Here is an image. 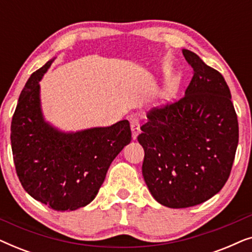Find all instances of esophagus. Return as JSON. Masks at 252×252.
<instances>
[{
    "mask_svg": "<svg viewBox=\"0 0 252 252\" xmlns=\"http://www.w3.org/2000/svg\"><path fill=\"white\" fill-rule=\"evenodd\" d=\"M129 123H130V129H132V134H133V139L135 140L136 136L139 135L140 133V122L139 119L136 118H130Z\"/></svg>",
    "mask_w": 252,
    "mask_h": 252,
    "instance_id": "obj_1",
    "label": "esophagus"
}]
</instances>
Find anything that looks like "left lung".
<instances>
[{
	"mask_svg": "<svg viewBox=\"0 0 252 252\" xmlns=\"http://www.w3.org/2000/svg\"><path fill=\"white\" fill-rule=\"evenodd\" d=\"M182 54L194 70L185 96L150 110L137 136L144 181L154 198L172 209L201 204L221 190L239 143L225 79L192 51Z\"/></svg>",
	"mask_w": 252,
	"mask_h": 252,
	"instance_id": "obj_1",
	"label": "left lung"
}]
</instances>
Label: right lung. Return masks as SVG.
I'll list each match as a JSON object with an SVG mask.
<instances>
[{
    "instance_id": "right-lung-1",
    "label": "right lung",
    "mask_w": 252,
    "mask_h": 252,
    "mask_svg": "<svg viewBox=\"0 0 252 252\" xmlns=\"http://www.w3.org/2000/svg\"><path fill=\"white\" fill-rule=\"evenodd\" d=\"M54 60L34 72L20 93L11 122V148L23 188L56 211L89 204L112 160L132 140L128 120L65 133L43 118L40 85Z\"/></svg>"
}]
</instances>
